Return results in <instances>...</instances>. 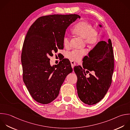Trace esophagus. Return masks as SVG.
<instances>
[{"label": "esophagus", "instance_id": "34e87169", "mask_svg": "<svg viewBox=\"0 0 130 130\" xmlns=\"http://www.w3.org/2000/svg\"><path fill=\"white\" fill-rule=\"evenodd\" d=\"M71 66H72V68L73 69L74 66L76 65V63L75 62H74L73 61H71Z\"/></svg>", "mask_w": 130, "mask_h": 130}]
</instances>
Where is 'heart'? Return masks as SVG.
I'll return each instance as SVG.
<instances>
[{"label": "heart", "instance_id": "b5f03b06", "mask_svg": "<svg viewBox=\"0 0 130 130\" xmlns=\"http://www.w3.org/2000/svg\"><path fill=\"white\" fill-rule=\"evenodd\" d=\"M72 32L75 35L84 39V42L89 46H95L100 40L98 31L93 28L91 24L85 21H82L78 23L72 29ZM62 42L65 47H69L70 40L67 37H63ZM86 53L87 51L86 50H74L67 52L66 56L72 61H79Z\"/></svg>", "mask_w": 130, "mask_h": 130}]
</instances>
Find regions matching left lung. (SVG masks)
Masks as SVG:
<instances>
[{"label": "left lung", "instance_id": "8db88e82", "mask_svg": "<svg viewBox=\"0 0 130 130\" xmlns=\"http://www.w3.org/2000/svg\"><path fill=\"white\" fill-rule=\"evenodd\" d=\"M83 61V67H74L77 76V93L84 103L94 105L104 98L112 82L114 55L111 40L99 42ZM92 70L95 74H90L88 78L86 77V74Z\"/></svg>", "mask_w": 130, "mask_h": 130}]
</instances>
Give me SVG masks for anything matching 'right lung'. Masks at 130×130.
Listing matches in <instances>:
<instances>
[{
  "label": "right lung",
  "mask_w": 130,
  "mask_h": 130,
  "mask_svg": "<svg viewBox=\"0 0 130 130\" xmlns=\"http://www.w3.org/2000/svg\"><path fill=\"white\" fill-rule=\"evenodd\" d=\"M78 18L76 14L42 16L26 34L21 54L23 80L32 98L41 104L54 100L66 77L73 72L70 62L64 59L51 67L49 57L63 49L66 30Z\"/></svg>",
  "instance_id": "add662e5"
}]
</instances>
